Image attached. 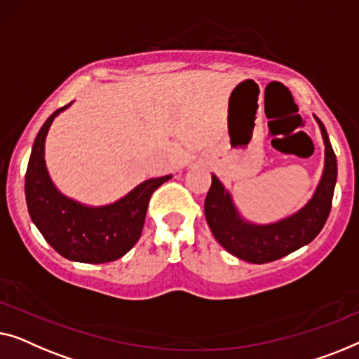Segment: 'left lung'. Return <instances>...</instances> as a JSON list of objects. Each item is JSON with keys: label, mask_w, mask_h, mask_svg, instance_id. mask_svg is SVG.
Listing matches in <instances>:
<instances>
[{"label": "left lung", "mask_w": 359, "mask_h": 359, "mask_svg": "<svg viewBox=\"0 0 359 359\" xmlns=\"http://www.w3.org/2000/svg\"><path fill=\"white\" fill-rule=\"evenodd\" d=\"M325 146L324 169L314 194L304 206L273 223H254L241 215L232 198L215 174L205 200V218L215 239L237 259L249 264L278 260L316 239L329 218L337 184V158L324 123L316 117Z\"/></svg>", "instance_id": "8db88e82"}]
</instances>
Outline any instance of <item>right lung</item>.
Wrapping results in <instances>:
<instances>
[{"label": "right lung", "instance_id": "right-lung-1", "mask_svg": "<svg viewBox=\"0 0 359 359\" xmlns=\"http://www.w3.org/2000/svg\"><path fill=\"white\" fill-rule=\"evenodd\" d=\"M72 104L50 115L35 136L26 172L27 210L40 234L65 259L105 264L123 257L138 242L151 195L172 175L141 182L122 198L100 206L62 194L45 163V140L53 120Z\"/></svg>", "mask_w": 359, "mask_h": 359}]
</instances>
